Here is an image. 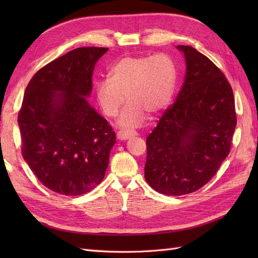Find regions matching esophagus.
I'll return each instance as SVG.
<instances>
[{"label":"esophagus","instance_id":"esophagus-1","mask_svg":"<svg viewBox=\"0 0 258 258\" xmlns=\"http://www.w3.org/2000/svg\"><path fill=\"white\" fill-rule=\"evenodd\" d=\"M136 133L133 132V131H128V130H120L117 132V140L119 141H125L128 140L132 136H135Z\"/></svg>","mask_w":258,"mask_h":258}]
</instances>
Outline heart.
I'll use <instances>...</instances> for the list:
<instances>
[{
    "label": "heart",
    "instance_id": "obj_1",
    "mask_svg": "<svg viewBox=\"0 0 258 258\" xmlns=\"http://www.w3.org/2000/svg\"><path fill=\"white\" fill-rule=\"evenodd\" d=\"M177 72L166 54L127 56L113 65L109 79L96 84V97L102 111L115 117L127 98L119 117L124 127H136L144 122L146 113L157 114L171 102L176 86Z\"/></svg>",
    "mask_w": 258,
    "mask_h": 258
}]
</instances>
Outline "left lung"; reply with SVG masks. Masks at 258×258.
<instances>
[{
	"label": "left lung",
	"mask_w": 258,
	"mask_h": 258,
	"mask_svg": "<svg viewBox=\"0 0 258 258\" xmlns=\"http://www.w3.org/2000/svg\"><path fill=\"white\" fill-rule=\"evenodd\" d=\"M182 89L147 136L145 179L161 194L179 196L200 189L231 151L236 112L231 84L204 54L188 45Z\"/></svg>",
	"instance_id": "obj_1"
}]
</instances>
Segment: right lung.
<instances>
[{
	"instance_id": "obj_1",
	"label": "right lung",
	"mask_w": 258,
	"mask_h": 258,
	"mask_svg": "<svg viewBox=\"0 0 258 258\" xmlns=\"http://www.w3.org/2000/svg\"><path fill=\"white\" fill-rule=\"evenodd\" d=\"M107 47H79L38 70L18 115L22 155L40 182L76 196L102 182L115 132L85 97Z\"/></svg>"
}]
</instances>
